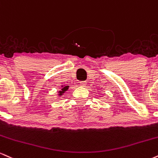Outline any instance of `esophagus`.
Masks as SVG:
<instances>
[{
	"label": "esophagus",
	"mask_w": 158,
	"mask_h": 158,
	"mask_svg": "<svg viewBox=\"0 0 158 158\" xmlns=\"http://www.w3.org/2000/svg\"><path fill=\"white\" fill-rule=\"evenodd\" d=\"M80 85H81V86L84 87L86 85V81H81V82H80Z\"/></svg>",
	"instance_id": "1"
}]
</instances>
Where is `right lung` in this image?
Returning a JSON list of instances; mask_svg holds the SVG:
<instances>
[{
    "label": "right lung",
    "mask_w": 158,
    "mask_h": 158,
    "mask_svg": "<svg viewBox=\"0 0 158 158\" xmlns=\"http://www.w3.org/2000/svg\"><path fill=\"white\" fill-rule=\"evenodd\" d=\"M62 87H63V88L61 89V90L59 91V95H60V96L62 95V94H64V92H66V91H67V89H68L69 87V86H62Z\"/></svg>",
    "instance_id": "1"
}]
</instances>
